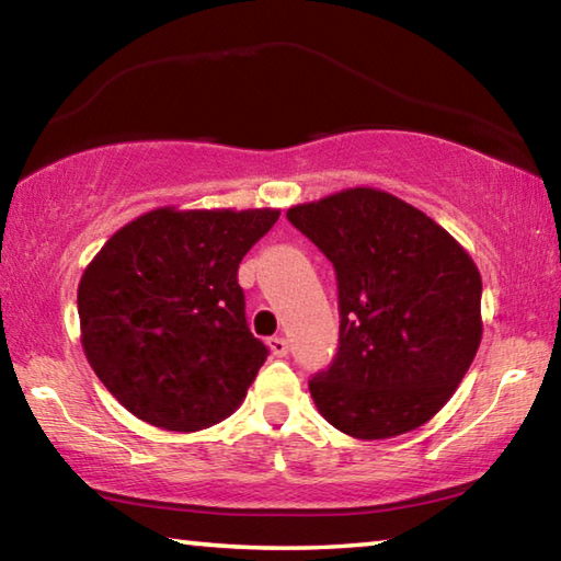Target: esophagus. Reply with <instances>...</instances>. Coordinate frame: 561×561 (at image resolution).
Here are the masks:
<instances>
[{
    "label": "esophagus",
    "instance_id": "obj_1",
    "mask_svg": "<svg viewBox=\"0 0 561 561\" xmlns=\"http://www.w3.org/2000/svg\"><path fill=\"white\" fill-rule=\"evenodd\" d=\"M267 346H270V351H272V356H277V358L287 356V351H289V344H287V339H284V336H272V339H267Z\"/></svg>",
    "mask_w": 561,
    "mask_h": 561
}]
</instances>
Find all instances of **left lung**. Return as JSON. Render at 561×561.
<instances>
[{
	"mask_svg": "<svg viewBox=\"0 0 561 561\" xmlns=\"http://www.w3.org/2000/svg\"><path fill=\"white\" fill-rule=\"evenodd\" d=\"M287 217L339 282V354L309 381L317 411L358 440L421 428L478 354V264L428 215L378 187H346Z\"/></svg>",
	"mask_w": 561,
	"mask_h": 561,
	"instance_id": "8db88e82",
	"label": "left lung"
}]
</instances>
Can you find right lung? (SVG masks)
I'll return each mask as SVG.
<instances>
[{
  "instance_id": "add662e5",
  "label": "right lung",
  "mask_w": 561,
  "mask_h": 561,
  "mask_svg": "<svg viewBox=\"0 0 561 561\" xmlns=\"http://www.w3.org/2000/svg\"><path fill=\"white\" fill-rule=\"evenodd\" d=\"M274 207H156L123 225L79 282L93 374L140 421L195 433L242 405L267 346L244 319L237 267Z\"/></svg>"
}]
</instances>
